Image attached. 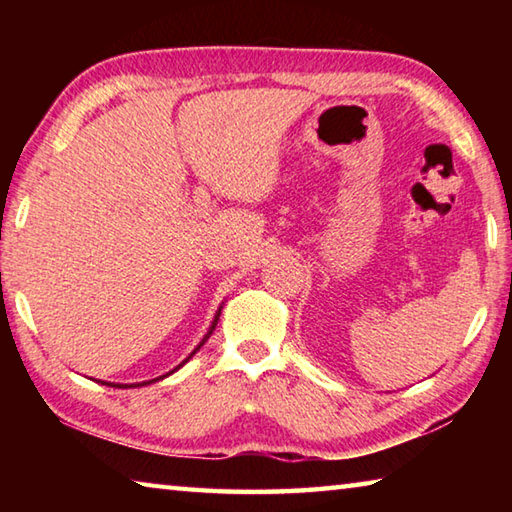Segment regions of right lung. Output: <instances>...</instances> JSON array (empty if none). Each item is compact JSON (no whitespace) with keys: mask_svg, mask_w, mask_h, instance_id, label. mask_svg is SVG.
Here are the masks:
<instances>
[{"mask_svg":"<svg viewBox=\"0 0 512 512\" xmlns=\"http://www.w3.org/2000/svg\"><path fill=\"white\" fill-rule=\"evenodd\" d=\"M221 309H223V307H219V309H216V314H214V320H212V325H210V329H207V334L203 336V341L196 345V348H194V352H192V354H189V357H187V359H185L183 363H180V366H176V368H173V370H169V372H167V375H162V377H158V379H149V381H137V384H115V381H101V379H99V384H106V386H112V388H140V386H146V384H153V381H160V379H164V377H169V375H173V372H176L178 368H183V366H185V363H187L189 359H192V357H194V354H196L198 350H201V348H203V343H205L207 339H210V336H212V332H214V327H216V323H219Z\"/></svg>","mask_w":512,"mask_h":512,"instance_id":"1","label":"right lung"}]
</instances>
